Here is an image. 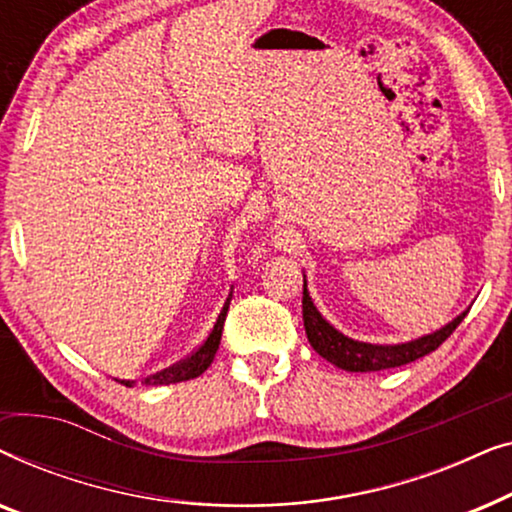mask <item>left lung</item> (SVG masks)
Masks as SVG:
<instances>
[{
    "mask_svg": "<svg viewBox=\"0 0 512 512\" xmlns=\"http://www.w3.org/2000/svg\"><path fill=\"white\" fill-rule=\"evenodd\" d=\"M464 317L466 312L459 314L452 324L440 328V331L424 335L419 340L405 342V345H368V342H356L340 331H335L317 312L310 293H307V284H303V321L307 340H310L314 352L324 356L326 361H331L333 366L349 370V373H375V370L405 366V363L422 359V356L443 345Z\"/></svg>",
    "mask_w": 512,
    "mask_h": 512,
    "instance_id": "obj_1",
    "label": "left lung"
}]
</instances>
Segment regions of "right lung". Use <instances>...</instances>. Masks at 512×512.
Here are the masks:
<instances>
[{
  "instance_id": "add662e5",
  "label": "right lung",
  "mask_w": 512,
  "mask_h": 512,
  "mask_svg": "<svg viewBox=\"0 0 512 512\" xmlns=\"http://www.w3.org/2000/svg\"><path fill=\"white\" fill-rule=\"evenodd\" d=\"M230 296H233V291H230ZM230 296L226 298V303H223V310L219 312V319H216V324L212 331H209L207 340L202 342V345L195 349L186 356V359H181L179 363H174V366L160 370L156 375H149L144 380V384H149V387H158V384H174V382H186V380H193V377H198L205 373L209 368V363L214 361V354L216 349H219V342H221V333H223V321H226V314H228V305H230ZM121 384L125 387H130L132 382H125L121 380Z\"/></svg>"
}]
</instances>
